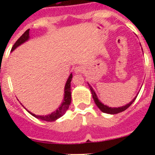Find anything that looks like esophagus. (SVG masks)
<instances>
[{
  "label": "esophagus",
  "mask_w": 155,
  "mask_h": 155,
  "mask_svg": "<svg viewBox=\"0 0 155 155\" xmlns=\"http://www.w3.org/2000/svg\"><path fill=\"white\" fill-rule=\"evenodd\" d=\"M84 67H83V66H78V67H76V68H75V73H81L84 71Z\"/></svg>",
  "instance_id": "34e87169"
}]
</instances>
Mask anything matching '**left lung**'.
<instances>
[{"label": "left lung", "instance_id": "obj_1", "mask_svg": "<svg viewBox=\"0 0 155 155\" xmlns=\"http://www.w3.org/2000/svg\"><path fill=\"white\" fill-rule=\"evenodd\" d=\"M89 85V84H88ZM90 87V90H91V92H92V98L94 99V101L95 103H96V104L97 105V107L101 109V110L103 112V113H109V114H117V113H120V112H123V111H125V109H127L129 107H130L131 104H132L134 102L135 99H136V97H135L134 99L132 101L130 102V103H129L128 104H126V105L125 106H122V107H120V108H111V107H108V106L104 105V104H103L101 103V102L99 100H98V98H97V94L95 93L94 90L92 89V87H91L89 85Z\"/></svg>", "mask_w": 155, "mask_h": 155}]
</instances>
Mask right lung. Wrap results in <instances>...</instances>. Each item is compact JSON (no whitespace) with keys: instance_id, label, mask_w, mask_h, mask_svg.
<instances>
[{"instance_id":"add662e5","label":"right lung","mask_w":155,"mask_h":155,"mask_svg":"<svg viewBox=\"0 0 155 155\" xmlns=\"http://www.w3.org/2000/svg\"><path fill=\"white\" fill-rule=\"evenodd\" d=\"M29 34H30V29L26 30V31H25V32L24 33L18 40H17V42L14 43V45H13V47H12L11 51L15 49L16 47H18V46H20L21 43L25 42L26 40H28V38H29ZM71 79H72V74H71L69 78H68V81L66 83L65 88H64V91H65L64 92H65V94H64V100H63V104H61L60 107H59L55 112H54L51 114H50V115L47 116H37L35 115V114H33L32 113H30L29 111H28V112H29L31 115L35 117L36 118L41 119V120H46V121H54V120H55L56 119L61 117L63 114H65L66 111L68 109L69 105H70L71 104Z\"/></svg>"}]
</instances>
